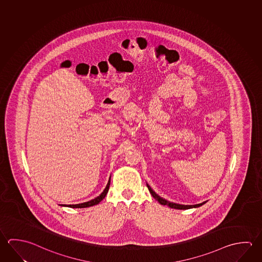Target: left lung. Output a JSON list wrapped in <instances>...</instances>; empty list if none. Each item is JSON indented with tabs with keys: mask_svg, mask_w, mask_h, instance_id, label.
Instances as JSON below:
<instances>
[{
	"mask_svg": "<svg viewBox=\"0 0 262 262\" xmlns=\"http://www.w3.org/2000/svg\"><path fill=\"white\" fill-rule=\"evenodd\" d=\"M147 187H148V189H149V191L151 194V196L155 198L156 200H157L159 203L161 204H163V205H167V206H169L170 208H174V209H179V210H187V209H191V208H198V207L202 206L203 205L204 203L206 202H202V203H200V204H195V205H181V204H177V203H173V202H167V201H165L164 199H162V198L159 197L157 194H156L151 188H150V186L149 185H147Z\"/></svg>",
	"mask_w": 262,
	"mask_h": 262,
	"instance_id": "8db88e82",
	"label": "left lung"
}]
</instances>
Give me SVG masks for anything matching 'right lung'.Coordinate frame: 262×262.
<instances>
[{"label":"right lung","instance_id":"1","mask_svg":"<svg viewBox=\"0 0 262 262\" xmlns=\"http://www.w3.org/2000/svg\"><path fill=\"white\" fill-rule=\"evenodd\" d=\"M110 185H111V179L108 180V183L106 185V188L104 189V191L98 197L95 198L94 200H91L90 202L79 203V204H72V205L70 204V205H67V206L70 207V208H86V207L94 206L96 204H98L104 198L106 197V193H107L108 188H110ZM63 206H66V205H63Z\"/></svg>","mask_w":262,"mask_h":262}]
</instances>
